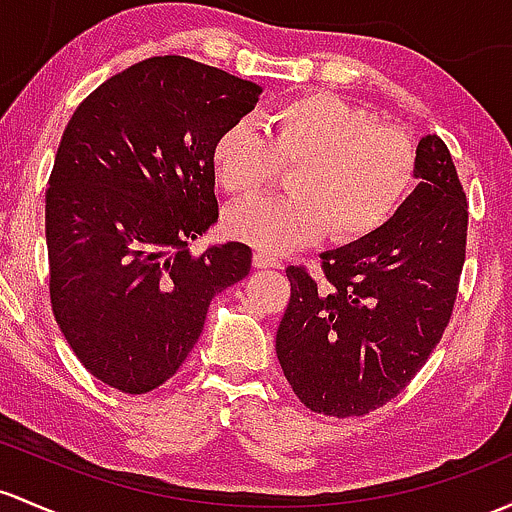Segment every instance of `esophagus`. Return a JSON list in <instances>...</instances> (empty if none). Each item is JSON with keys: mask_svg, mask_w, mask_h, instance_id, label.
<instances>
[{"mask_svg": "<svg viewBox=\"0 0 512 512\" xmlns=\"http://www.w3.org/2000/svg\"><path fill=\"white\" fill-rule=\"evenodd\" d=\"M252 265H255L257 270H279V267H282V262H279L274 255H270V252L257 250L255 255H252Z\"/></svg>", "mask_w": 512, "mask_h": 512, "instance_id": "obj_1", "label": "esophagus"}]
</instances>
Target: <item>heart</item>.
I'll return each instance as SVG.
<instances>
[{"label": "heart", "instance_id": "heart-1", "mask_svg": "<svg viewBox=\"0 0 512 512\" xmlns=\"http://www.w3.org/2000/svg\"><path fill=\"white\" fill-rule=\"evenodd\" d=\"M267 139L247 122L215 137L211 169L230 196L265 188L294 166L289 198H247L225 211L230 238L267 252L311 245L328 230L338 245L378 233L405 203L417 152L405 129L373 122L363 107L324 93L294 95L265 117Z\"/></svg>", "mask_w": 512, "mask_h": 512}]
</instances>
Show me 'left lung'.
<instances>
[{
	"instance_id": "obj_1",
	"label": "left lung",
	"mask_w": 512,
	"mask_h": 512,
	"mask_svg": "<svg viewBox=\"0 0 512 512\" xmlns=\"http://www.w3.org/2000/svg\"><path fill=\"white\" fill-rule=\"evenodd\" d=\"M414 191L370 238L321 252L326 284L287 267L292 299L277 358L311 412L360 417L390 402L427 363L451 319L469 206L437 134L417 144Z\"/></svg>"
}]
</instances>
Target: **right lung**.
I'll list each match as a JSON object with an SVG mask.
<instances>
[{
	"mask_svg": "<svg viewBox=\"0 0 512 512\" xmlns=\"http://www.w3.org/2000/svg\"><path fill=\"white\" fill-rule=\"evenodd\" d=\"M262 88L184 56L112 75L73 112L46 191L51 306L80 363L129 395L171 378L213 297L250 274L242 242L191 257L218 223L211 147Z\"/></svg>",
	"mask_w": 512,
	"mask_h": 512,
	"instance_id": "add662e5",
	"label": "right lung"
}]
</instances>
